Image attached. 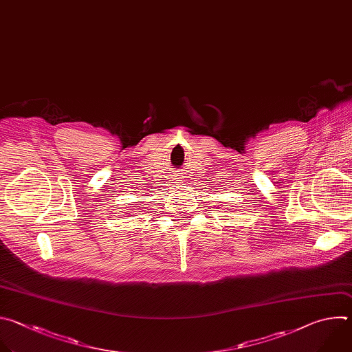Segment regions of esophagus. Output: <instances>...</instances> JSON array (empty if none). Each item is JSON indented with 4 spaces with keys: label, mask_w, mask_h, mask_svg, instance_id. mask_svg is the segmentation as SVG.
Listing matches in <instances>:
<instances>
[{
    "label": "esophagus",
    "mask_w": 352,
    "mask_h": 352,
    "mask_svg": "<svg viewBox=\"0 0 352 352\" xmlns=\"http://www.w3.org/2000/svg\"><path fill=\"white\" fill-rule=\"evenodd\" d=\"M173 183H176V184H182V183H183V177H180V175H179V176H176V177H173Z\"/></svg>",
    "instance_id": "obj_1"
}]
</instances>
